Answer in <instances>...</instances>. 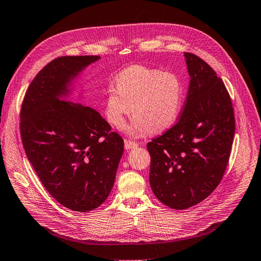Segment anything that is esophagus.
Wrapping results in <instances>:
<instances>
[{
  "label": "esophagus",
  "mask_w": 261,
  "mask_h": 261,
  "mask_svg": "<svg viewBox=\"0 0 261 261\" xmlns=\"http://www.w3.org/2000/svg\"><path fill=\"white\" fill-rule=\"evenodd\" d=\"M124 145H125L126 150H130V148L137 147L139 144L137 142H134V141H130V140H125V141H124Z\"/></svg>",
  "instance_id": "34e87169"
}]
</instances>
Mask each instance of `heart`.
<instances>
[{"instance_id": "b5f03b06", "label": "heart", "mask_w": 261, "mask_h": 261, "mask_svg": "<svg viewBox=\"0 0 261 261\" xmlns=\"http://www.w3.org/2000/svg\"><path fill=\"white\" fill-rule=\"evenodd\" d=\"M182 98V84L175 74L133 66L118 76L117 87H108L106 117L111 125L122 128L132 111L135 118L127 128L129 135L160 133L176 121Z\"/></svg>"}]
</instances>
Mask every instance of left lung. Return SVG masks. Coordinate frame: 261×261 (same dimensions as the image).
I'll list each match as a JSON object with an SVG mask.
<instances>
[{"label":"left lung","mask_w":261,"mask_h":261,"mask_svg":"<svg viewBox=\"0 0 261 261\" xmlns=\"http://www.w3.org/2000/svg\"><path fill=\"white\" fill-rule=\"evenodd\" d=\"M190 84L178 121L147 143L150 185L166 206L182 210L212 194L223 178L234 135L231 98L202 58L185 53Z\"/></svg>","instance_id":"8db88e82"}]
</instances>
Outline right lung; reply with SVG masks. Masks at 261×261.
Instances as JSON below:
<instances>
[{"label": "right lung", "instance_id": "1", "mask_svg": "<svg viewBox=\"0 0 261 261\" xmlns=\"http://www.w3.org/2000/svg\"><path fill=\"white\" fill-rule=\"evenodd\" d=\"M100 56H61L44 66L24 95L22 144L46 191L74 212L100 206L124 151L121 136L94 109L61 100L70 81Z\"/></svg>", "mask_w": 261, "mask_h": 261}]
</instances>
